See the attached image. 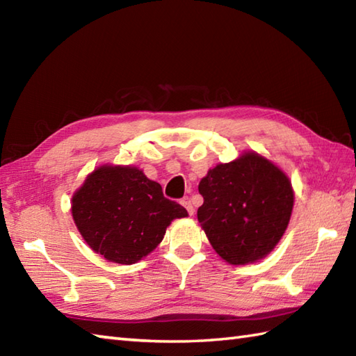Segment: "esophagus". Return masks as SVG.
Listing matches in <instances>:
<instances>
[{
    "label": "esophagus",
    "mask_w": 356,
    "mask_h": 356,
    "mask_svg": "<svg viewBox=\"0 0 356 356\" xmlns=\"http://www.w3.org/2000/svg\"><path fill=\"white\" fill-rule=\"evenodd\" d=\"M180 203H182V205L186 208L188 214H190V216H194V207H193V203H191L190 197H185V199H182V200H180Z\"/></svg>",
    "instance_id": "esophagus-1"
}]
</instances>
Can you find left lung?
<instances>
[{"mask_svg": "<svg viewBox=\"0 0 356 356\" xmlns=\"http://www.w3.org/2000/svg\"><path fill=\"white\" fill-rule=\"evenodd\" d=\"M197 218L214 251L234 266L255 263L274 251L289 225L293 188L269 159L243 151L218 163L200 180Z\"/></svg>", "mask_w": 356, "mask_h": 356, "instance_id": "1", "label": "left lung"}]
</instances>
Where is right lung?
Segmentation results:
<instances>
[{"instance_id": "1", "label": "right lung", "mask_w": 356, "mask_h": 356, "mask_svg": "<svg viewBox=\"0 0 356 356\" xmlns=\"http://www.w3.org/2000/svg\"><path fill=\"white\" fill-rule=\"evenodd\" d=\"M72 216L86 243L105 260L133 264L153 252L186 209L133 165L97 166L72 197Z\"/></svg>"}]
</instances>
